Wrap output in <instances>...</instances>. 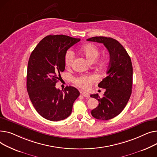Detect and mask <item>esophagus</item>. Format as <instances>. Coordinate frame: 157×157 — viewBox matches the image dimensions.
<instances>
[{"instance_id":"esophagus-1","label":"esophagus","mask_w":157,"mask_h":157,"mask_svg":"<svg viewBox=\"0 0 157 157\" xmlns=\"http://www.w3.org/2000/svg\"><path fill=\"white\" fill-rule=\"evenodd\" d=\"M81 94L84 97H89V94L88 93H86V92H81Z\"/></svg>"}]
</instances>
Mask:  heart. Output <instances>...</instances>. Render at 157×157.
Here are the masks:
<instances>
[{
    "label": "heart",
    "mask_w": 157,
    "mask_h": 157,
    "mask_svg": "<svg viewBox=\"0 0 157 157\" xmlns=\"http://www.w3.org/2000/svg\"><path fill=\"white\" fill-rule=\"evenodd\" d=\"M85 56L90 61H95L99 55V49L94 44H86L81 49ZM74 58V52L71 49L68 50L64 54V64L68 67H70ZM98 77L96 75H81L73 78V82L78 87L86 89L90 87L93 83L97 81Z\"/></svg>",
    "instance_id": "obj_1"
}]
</instances>
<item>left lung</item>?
<instances>
[{"mask_svg":"<svg viewBox=\"0 0 157 157\" xmlns=\"http://www.w3.org/2000/svg\"><path fill=\"white\" fill-rule=\"evenodd\" d=\"M87 41L103 44L109 54V64L107 76L98 87L106 89L103 98L98 94L90 97L99 101L98 107L91 111L96 119L108 121L121 113L132 93V65L130 56L122 44L117 40L106 36H94Z\"/></svg>","mask_w":157,"mask_h":157,"instance_id":"1","label":"left lung"}]
</instances>
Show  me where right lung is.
I'll return each instance as SVG.
<instances>
[{"label": "right lung", "instance_id": "obj_1", "mask_svg": "<svg viewBox=\"0 0 157 157\" xmlns=\"http://www.w3.org/2000/svg\"><path fill=\"white\" fill-rule=\"evenodd\" d=\"M80 40L64 35H48L36 46L28 63L26 88L32 103L42 117L59 121L68 117L79 96L74 87L56 88L60 72L65 68L64 54Z\"/></svg>", "mask_w": 157, "mask_h": 157}]
</instances>
